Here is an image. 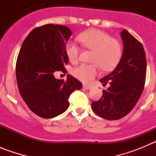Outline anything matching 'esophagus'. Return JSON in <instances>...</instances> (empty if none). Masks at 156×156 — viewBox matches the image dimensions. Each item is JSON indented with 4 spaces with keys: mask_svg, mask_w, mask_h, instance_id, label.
I'll return each instance as SVG.
<instances>
[{
    "mask_svg": "<svg viewBox=\"0 0 156 156\" xmlns=\"http://www.w3.org/2000/svg\"><path fill=\"white\" fill-rule=\"evenodd\" d=\"M83 87L87 89V90H90V88H91V86L90 85H87V84H83Z\"/></svg>",
    "mask_w": 156,
    "mask_h": 156,
    "instance_id": "esophagus-1",
    "label": "esophagus"
}]
</instances>
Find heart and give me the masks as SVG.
Instances as JSON below:
<instances>
[{
    "label": "heart",
    "mask_w": 156,
    "mask_h": 156,
    "mask_svg": "<svg viewBox=\"0 0 156 156\" xmlns=\"http://www.w3.org/2000/svg\"><path fill=\"white\" fill-rule=\"evenodd\" d=\"M77 39L83 47L93 51L91 62H94L90 65L82 63L73 68V76L83 82H90L98 75V65L105 71H109L115 68L122 57V48L120 43L105 32L98 30H87L80 34ZM65 49L69 60L76 62L80 53L78 46L75 43L69 42Z\"/></svg>",
    "instance_id": "heart-1"
}]
</instances>
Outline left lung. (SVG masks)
Listing matches in <instances>:
<instances>
[{
	"mask_svg": "<svg viewBox=\"0 0 156 156\" xmlns=\"http://www.w3.org/2000/svg\"><path fill=\"white\" fill-rule=\"evenodd\" d=\"M123 51L119 62L100 82L109 83L101 98L91 103L92 110L108 120L124 117L137 104L146 78V55L142 44L126 30L121 32Z\"/></svg>",
	"mask_w": 156,
	"mask_h": 156,
	"instance_id": "8db88e82",
	"label": "left lung"
}]
</instances>
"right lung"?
<instances>
[{"label": "right lung", "mask_w": 156, "mask_h": 156, "mask_svg": "<svg viewBox=\"0 0 156 156\" xmlns=\"http://www.w3.org/2000/svg\"><path fill=\"white\" fill-rule=\"evenodd\" d=\"M72 32L66 26L47 24L30 32L23 41L16 62V79L22 98L30 109L49 119L63 113L69 106V97L80 90L82 83L67 75L56 79L57 71L66 72L68 64L66 44Z\"/></svg>", "instance_id": "1"}]
</instances>
